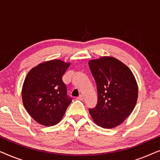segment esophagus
Instances as JSON below:
<instances>
[{
    "label": "esophagus",
    "instance_id": "34e87169",
    "mask_svg": "<svg viewBox=\"0 0 160 160\" xmlns=\"http://www.w3.org/2000/svg\"><path fill=\"white\" fill-rule=\"evenodd\" d=\"M76 99L79 100H83V96L82 95H79L78 97L76 98Z\"/></svg>",
    "mask_w": 160,
    "mask_h": 160
}]
</instances>
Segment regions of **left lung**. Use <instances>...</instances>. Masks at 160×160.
<instances>
[{
  "mask_svg": "<svg viewBox=\"0 0 160 160\" xmlns=\"http://www.w3.org/2000/svg\"><path fill=\"white\" fill-rule=\"evenodd\" d=\"M98 89V103L89 109L94 122L103 128L122 124L134 109L138 85L130 69L111 57L89 62Z\"/></svg>",
  "mask_w": 160,
  "mask_h": 160,
  "instance_id": "1",
  "label": "left lung"
}]
</instances>
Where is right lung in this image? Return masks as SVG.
I'll return each instance as SVG.
<instances>
[{
	"instance_id": "add662e5",
	"label": "right lung",
	"mask_w": 160,
	"mask_h": 160,
	"mask_svg": "<svg viewBox=\"0 0 160 160\" xmlns=\"http://www.w3.org/2000/svg\"><path fill=\"white\" fill-rule=\"evenodd\" d=\"M70 65L60 60L47 61L32 68L26 76L22 89L23 105L42 125L58 124L72 101L62 80Z\"/></svg>"
}]
</instances>
